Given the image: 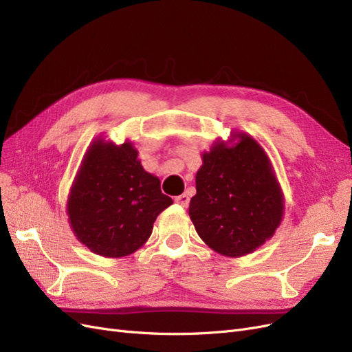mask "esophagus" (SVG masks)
<instances>
[{
    "label": "esophagus",
    "mask_w": 352,
    "mask_h": 352,
    "mask_svg": "<svg viewBox=\"0 0 352 352\" xmlns=\"http://www.w3.org/2000/svg\"><path fill=\"white\" fill-rule=\"evenodd\" d=\"M175 201L177 202V204L182 206V207H186L189 204V195L188 194L177 195V197H175Z\"/></svg>",
    "instance_id": "esophagus-1"
}]
</instances>
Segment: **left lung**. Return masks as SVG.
I'll return each mask as SVG.
<instances>
[{"instance_id": "1", "label": "left lung", "mask_w": 352, "mask_h": 352, "mask_svg": "<svg viewBox=\"0 0 352 352\" xmlns=\"http://www.w3.org/2000/svg\"><path fill=\"white\" fill-rule=\"evenodd\" d=\"M238 142L217 141L202 154L189 216L199 238L226 257L251 254L274 235L283 216V194L261 145L247 133Z\"/></svg>"}]
</instances>
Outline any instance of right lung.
Wrapping results in <instances>:
<instances>
[{"instance_id": "right-lung-1", "label": "right lung", "mask_w": 352, "mask_h": 352, "mask_svg": "<svg viewBox=\"0 0 352 352\" xmlns=\"http://www.w3.org/2000/svg\"><path fill=\"white\" fill-rule=\"evenodd\" d=\"M172 204L160 189V179L144 170L132 142L97 140L72 185L67 216L85 247L117 258L140 250L157 216Z\"/></svg>"}]
</instances>
